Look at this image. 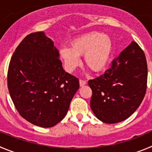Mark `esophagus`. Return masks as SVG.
<instances>
[{"label": "esophagus", "mask_w": 152, "mask_h": 152, "mask_svg": "<svg viewBox=\"0 0 152 152\" xmlns=\"http://www.w3.org/2000/svg\"><path fill=\"white\" fill-rule=\"evenodd\" d=\"M86 83H86V81L82 80V79H80V80H79V86H80L81 87H83L84 86H86Z\"/></svg>", "instance_id": "esophagus-1"}]
</instances>
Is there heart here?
<instances>
[{
  "label": "heart",
  "mask_w": 152,
  "mask_h": 152,
  "mask_svg": "<svg viewBox=\"0 0 152 152\" xmlns=\"http://www.w3.org/2000/svg\"><path fill=\"white\" fill-rule=\"evenodd\" d=\"M113 49L111 37L100 32H90L73 39L70 48L59 51V58L64 69L71 73L81 64L80 56L84 63L94 73H99L108 64Z\"/></svg>",
  "instance_id": "1"
}]
</instances>
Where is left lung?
<instances>
[{
  "label": "left lung",
  "mask_w": 152,
  "mask_h": 152,
  "mask_svg": "<svg viewBox=\"0 0 152 152\" xmlns=\"http://www.w3.org/2000/svg\"><path fill=\"white\" fill-rule=\"evenodd\" d=\"M148 68L145 54L134 41L124 49L104 74L88 81L91 108L106 124L121 122L137 110L145 94Z\"/></svg>",
  "instance_id": "left-lung-1"
}]
</instances>
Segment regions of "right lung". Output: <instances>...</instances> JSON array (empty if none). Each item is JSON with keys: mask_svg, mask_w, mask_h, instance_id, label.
Segmentation results:
<instances>
[{"mask_svg": "<svg viewBox=\"0 0 152 152\" xmlns=\"http://www.w3.org/2000/svg\"><path fill=\"white\" fill-rule=\"evenodd\" d=\"M7 85L20 115L45 128L65 117L79 88V79L64 70L58 50L43 31L28 34L16 48Z\"/></svg>", "mask_w": 152, "mask_h": 152, "instance_id": "add662e5", "label": "right lung"}]
</instances>
